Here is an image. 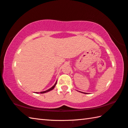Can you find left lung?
<instances>
[{
  "mask_svg": "<svg viewBox=\"0 0 128 128\" xmlns=\"http://www.w3.org/2000/svg\"><path fill=\"white\" fill-rule=\"evenodd\" d=\"M82 93H83V92H82ZM84 94H85V93H84Z\"/></svg>",
  "mask_w": 128,
  "mask_h": 128,
  "instance_id": "8db88e82",
  "label": "left lung"
}]
</instances>
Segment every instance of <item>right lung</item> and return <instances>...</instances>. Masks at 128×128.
I'll return each mask as SVG.
<instances>
[{"label": "right lung", "instance_id": "1", "mask_svg": "<svg viewBox=\"0 0 128 128\" xmlns=\"http://www.w3.org/2000/svg\"><path fill=\"white\" fill-rule=\"evenodd\" d=\"M56 83H57V81H56V82H55V84H54V85L52 86V87H51L50 88H49V89L47 90H46V91H44V92H40V94H43V93H46V92H50V91L53 90L54 88L55 87V86H56ZM36 93H39V92H36Z\"/></svg>", "mask_w": 128, "mask_h": 128}]
</instances>
